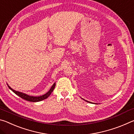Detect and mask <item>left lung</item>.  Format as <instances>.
Segmentation results:
<instances>
[{
    "label": "left lung",
    "instance_id": "left-lung-1",
    "mask_svg": "<svg viewBox=\"0 0 134 134\" xmlns=\"http://www.w3.org/2000/svg\"><path fill=\"white\" fill-rule=\"evenodd\" d=\"M83 100H85V99H83ZM85 101H86V102H89V103H92V102H89V101H87V100H85Z\"/></svg>",
    "mask_w": 134,
    "mask_h": 134
}]
</instances>
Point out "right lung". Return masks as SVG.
Returning a JSON list of instances; mask_svg holds the SVG:
<instances>
[{
	"label": "right lung",
	"mask_w": 134,
	"mask_h": 134,
	"mask_svg": "<svg viewBox=\"0 0 134 134\" xmlns=\"http://www.w3.org/2000/svg\"><path fill=\"white\" fill-rule=\"evenodd\" d=\"M7 85L8 86V87L9 88V89L12 90L13 93H15L16 95H18V96L21 97V98L26 100L29 101V102H37L43 100L47 99V97H49V95H50L51 94V93L53 92V91L54 89V88H55V83H54L53 84V85L51 86V89L49 90V91L48 92H47L46 93L42 95V96H30V95L27 94L26 93H22V92H19V91H16V90H13L12 88H11L10 86L8 85V83H7Z\"/></svg>",
	"instance_id": "right-lung-1"
}]
</instances>
